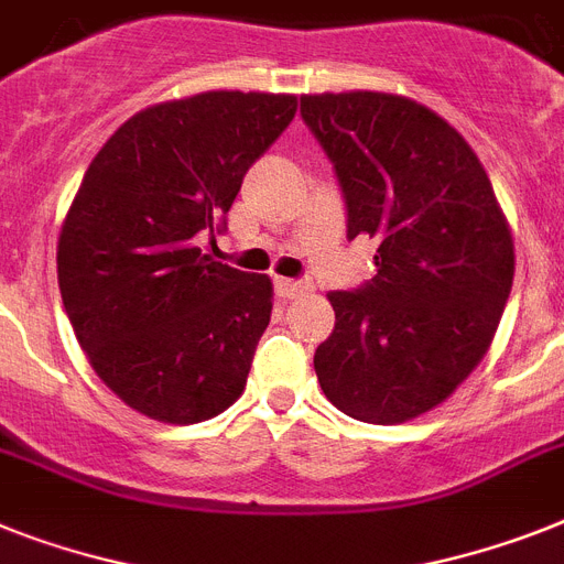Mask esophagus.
<instances>
[{"label": "esophagus", "mask_w": 564, "mask_h": 564, "mask_svg": "<svg viewBox=\"0 0 564 564\" xmlns=\"http://www.w3.org/2000/svg\"><path fill=\"white\" fill-rule=\"evenodd\" d=\"M311 285L308 282H293V279H276V293L282 300H293V296H300V293H308Z\"/></svg>", "instance_id": "esophagus-1"}]
</instances>
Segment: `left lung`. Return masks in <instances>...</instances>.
<instances>
[{"label": "left lung", "instance_id": "1", "mask_svg": "<svg viewBox=\"0 0 564 564\" xmlns=\"http://www.w3.org/2000/svg\"><path fill=\"white\" fill-rule=\"evenodd\" d=\"M300 111L337 172L348 239L377 241V276L328 293L337 323L316 380L355 421H412L487 355L513 288V236L476 152L426 106L325 91Z\"/></svg>", "mask_w": 564, "mask_h": 564}]
</instances>
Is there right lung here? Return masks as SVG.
Segmentation results:
<instances>
[{
    "instance_id": "obj_1",
    "label": "right lung",
    "mask_w": 564,
    "mask_h": 564,
    "mask_svg": "<svg viewBox=\"0 0 564 564\" xmlns=\"http://www.w3.org/2000/svg\"><path fill=\"white\" fill-rule=\"evenodd\" d=\"M293 95L204 91L111 134L57 241L65 314L91 369L134 412L198 423L232 406L271 323L268 276L202 253L245 172L285 132Z\"/></svg>"
}]
</instances>
